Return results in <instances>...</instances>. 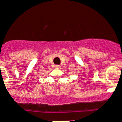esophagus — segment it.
<instances>
[{
  "mask_svg": "<svg viewBox=\"0 0 122 122\" xmlns=\"http://www.w3.org/2000/svg\"><path fill=\"white\" fill-rule=\"evenodd\" d=\"M55 68H60V65H55Z\"/></svg>",
  "mask_w": 122,
  "mask_h": 122,
  "instance_id": "esophagus-1",
  "label": "esophagus"
}]
</instances>
